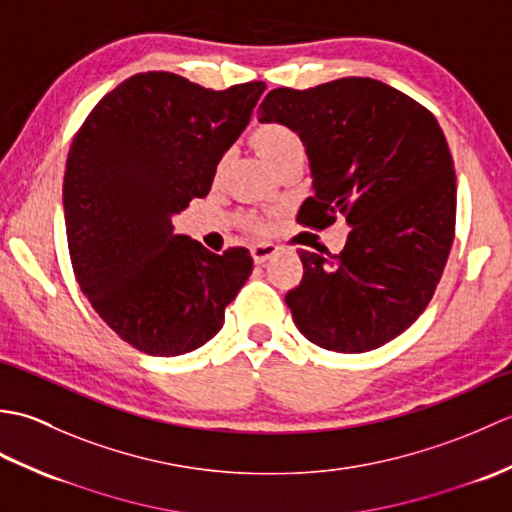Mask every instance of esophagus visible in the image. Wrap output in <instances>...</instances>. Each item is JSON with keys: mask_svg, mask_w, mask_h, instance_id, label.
<instances>
[{"mask_svg": "<svg viewBox=\"0 0 512 512\" xmlns=\"http://www.w3.org/2000/svg\"><path fill=\"white\" fill-rule=\"evenodd\" d=\"M277 253V246L275 244H268V242H264V244H255L253 248H250V255H253V259H255V264H266L270 257H273Z\"/></svg>", "mask_w": 512, "mask_h": 512, "instance_id": "34e87169", "label": "esophagus"}]
</instances>
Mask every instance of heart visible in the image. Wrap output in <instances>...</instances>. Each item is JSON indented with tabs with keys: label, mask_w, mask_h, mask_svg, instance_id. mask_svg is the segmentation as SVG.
Wrapping results in <instances>:
<instances>
[{
	"label": "heart",
	"mask_w": 512,
	"mask_h": 512,
	"mask_svg": "<svg viewBox=\"0 0 512 512\" xmlns=\"http://www.w3.org/2000/svg\"><path fill=\"white\" fill-rule=\"evenodd\" d=\"M250 145H253L257 154L264 158L266 165L273 167L275 171L288 165L290 160L303 158V140L295 129L288 127L286 123L273 121V123L257 125L253 132H250ZM226 167H228V154H224L220 160H217L215 180H220L224 176ZM244 222L248 228H253V231H259V233L268 228V222L257 213H246Z\"/></svg>",
	"instance_id": "1"
}]
</instances>
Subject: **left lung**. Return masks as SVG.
Instances as JSON below:
<instances>
[{
	"instance_id": "1",
	"label": "left lung",
	"mask_w": 512,
	"mask_h": 512,
	"mask_svg": "<svg viewBox=\"0 0 512 512\" xmlns=\"http://www.w3.org/2000/svg\"><path fill=\"white\" fill-rule=\"evenodd\" d=\"M257 114L306 145L314 195L297 222L321 231L343 215L352 226L339 255L299 250L292 321L330 352L396 339L429 306L455 237L453 158L436 116L367 76L270 90Z\"/></svg>"
}]
</instances>
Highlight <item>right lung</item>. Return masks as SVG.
<instances>
[{
	"label": "right lung",
	"mask_w": 512,
	"mask_h": 512,
	"mask_svg": "<svg viewBox=\"0 0 512 512\" xmlns=\"http://www.w3.org/2000/svg\"><path fill=\"white\" fill-rule=\"evenodd\" d=\"M264 81L206 90L140 72L105 94L76 132L63 176L68 248L83 295L149 356L198 350L253 273L244 246L215 255L178 235L173 215L211 191Z\"/></svg>",
	"instance_id": "right-lung-1"
}]
</instances>
